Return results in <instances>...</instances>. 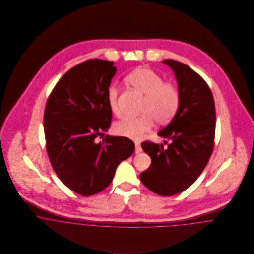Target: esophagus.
I'll return each instance as SVG.
<instances>
[{
    "instance_id": "esophagus-1",
    "label": "esophagus",
    "mask_w": 254,
    "mask_h": 254,
    "mask_svg": "<svg viewBox=\"0 0 254 254\" xmlns=\"http://www.w3.org/2000/svg\"><path fill=\"white\" fill-rule=\"evenodd\" d=\"M135 146H136V149H135V152L136 154H139L142 152V146L140 145L139 142H135Z\"/></svg>"
}]
</instances>
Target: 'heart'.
<instances>
[{
	"label": "heart",
	"instance_id": "1",
	"mask_svg": "<svg viewBox=\"0 0 254 254\" xmlns=\"http://www.w3.org/2000/svg\"><path fill=\"white\" fill-rule=\"evenodd\" d=\"M125 82L144 95L140 116L125 117L114 125V132L133 140L141 139L155 123L165 124L177 113L181 95L178 87L172 82H163L158 73L139 67L125 77ZM108 104L114 115L120 114L117 103V89L110 87L108 91Z\"/></svg>",
	"mask_w": 254,
	"mask_h": 254
}]
</instances>
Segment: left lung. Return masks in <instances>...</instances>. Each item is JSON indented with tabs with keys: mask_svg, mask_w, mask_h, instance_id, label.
<instances>
[{
	"mask_svg": "<svg viewBox=\"0 0 254 254\" xmlns=\"http://www.w3.org/2000/svg\"><path fill=\"white\" fill-rule=\"evenodd\" d=\"M162 63L174 72L181 102L171 122L157 133L171 140L167 147L142 143L151 164L140 178L151 191L170 196L191 186L208 163L214 147L216 113L212 93L201 76L180 62Z\"/></svg>",
	"mask_w": 254,
	"mask_h": 254,
	"instance_id": "1",
	"label": "left lung"
}]
</instances>
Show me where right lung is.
<instances>
[{"instance_id": "right-lung-1", "label": "right lung", "mask_w": 254, "mask_h": 254, "mask_svg": "<svg viewBox=\"0 0 254 254\" xmlns=\"http://www.w3.org/2000/svg\"><path fill=\"white\" fill-rule=\"evenodd\" d=\"M113 62L89 60L65 73L51 93L44 114L47 152L66 187L89 196L112 182L119 163L129 158L135 144L107 135L112 112L108 91L116 73Z\"/></svg>"}]
</instances>
